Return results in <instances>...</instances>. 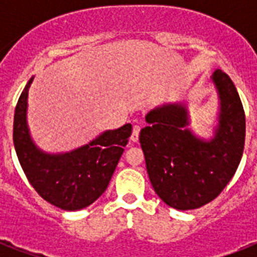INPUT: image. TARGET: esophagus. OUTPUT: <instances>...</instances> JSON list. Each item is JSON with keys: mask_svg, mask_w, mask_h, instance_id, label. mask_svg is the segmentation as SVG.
Masks as SVG:
<instances>
[{"mask_svg": "<svg viewBox=\"0 0 257 257\" xmlns=\"http://www.w3.org/2000/svg\"><path fill=\"white\" fill-rule=\"evenodd\" d=\"M140 125H133V129H132V135H131V140L133 143H136L139 141V135H140Z\"/></svg>", "mask_w": 257, "mask_h": 257, "instance_id": "1", "label": "esophagus"}]
</instances>
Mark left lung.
Segmentation results:
<instances>
[{
    "label": "left lung",
    "mask_w": 257,
    "mask_h": 257,
    "mask_svg": "<svg viewBox=\"0 0 257 257\" xmlns=\"http://www.w3.org/2000/svg\"><path fill=\"white\" fill-rule=\"evenodd\" d=\"M219 126L211 141L192 135L187 110L165 105L147 114L140 144L153 189L169 207L188 211L211 203L221 193L239 167L245 141V113L239 93L227 73L216 70Z\"/></svg>",
    "instance_id": "1"
}]
</instances>
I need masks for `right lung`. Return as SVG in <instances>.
I'll return each instance as SVG.
<instances>
[{"label": "right lung", "instance_id": "right-lung-1", "mask_svg": "<svg viewBox=\"0 0 257 257\" xmlns=\"http://www.w3.org/2000/svg\"><path fill=\"white\" fill-rule=\"evenodd\" d=\"M30 78L14 112L13 143L30 185L48 203L64 211H78L94 203L108 188L113 172L128 144L132 125L106 131L88 145L65 155H45L29 137L26 125Z\"/></svg>", "mask_w": 257, "mask_h": 257}]
</instances>
